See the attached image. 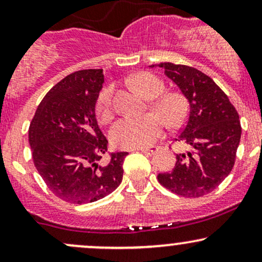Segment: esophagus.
I'll return each instance as SVG.
<instances>
[{"label":"esophagus","instance_id":"34e87169","mask_svg":"<svg viewBox=\"0 0 262 262\" xmlns=\"http://www.w3.org/2000/svg\"><path fill=\"white\" fill-rule=\"evenodd\" d=\"M139 150L141 152H144V154H146V155H152V154H155L156 151H158V148H156V146H152V148H141Z\"/></svg>","mask_w":262,"mask_h":262}]
</instances>
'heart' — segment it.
<instances>
[{
	"label": "heart",
	"mask_w": 262,
	"mask_h": 262,
	"mask_svg": "<svg viewBox=\"0 0 262 262\" xmlns=\"http://www.w3.org/2000/svg\"><path fill=\"white\" fill-rule=\"evenodd\" d=\"M133 85L144 97H157L151 102V108L156 113L143 117H124L114 123L111 129V139L114 145L124 149L149 146L160 138L164 130L162 116L170 127H177L187 114V103L181 93L171 91L161 95L165 90V83L156 75L137 74L133 77ZM113 86L104 87L96 101V113L100 121L104 123L110 122L113 117Z\"/></svg>",
	"instance_id": "obj_1"
}]
</instances>
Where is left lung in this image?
<instances>
[{"mask_svg": "<svg viewBox=\"0 0 262 262\" xmlns=\"http://www.w3.org/2000/svg\"><path fill=\"white\" fill-rule=\"evenodd\" d=\"M154 66V65H151ZM189 102L185 127L173 139L186 146L170 172L159 173L165 188L182 197H202L224 181L235 164L242 137L239 114L209 76L187 65L160 62Z\"/></svg>", "mask_w": 262, "mask_h": 262, "instance_id": "8db88e82", "label": "left lung"}]
</instances>
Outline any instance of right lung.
I'll return each instance as SVG.
<instances>
[{"label": "right lung", "mask_w": 262, "mask_h": 262, "mask_svg": "<svg viewBox=\"0 0 262 262\" xmlns=\"http://www.w3.org/2000/svg\"><path fill=\"white\" fill-rule=\"evenodd\" d=\"M104 82L102 69L68 75L50 89L29 125L35 169L65 202H96L121 185L128 152L108 151L95 107ZM107 159L103 160V156Z\"/></svg>", "instance_id": "right-lung-1"}]
</instances>
